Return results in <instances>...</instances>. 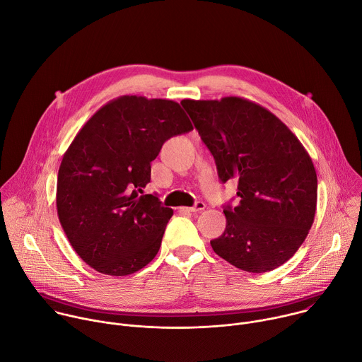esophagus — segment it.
Masks as SVG:
<instances>
[{
    "label": "esophagus",
    "mask_w": 362,
    "mask_h": 362,
    "mask_svg": "<svg viewBox=\"0 0 362 362\" xmlns=\"http://www.w3.org/2000/svg\"><path fill=\"white\" fill-rule=\"evenodd\" d=\"M206 208V204L203 203V202H197L194 206H192V208H180L183 212H192V214H194V212H202L203 209Z\"/></svg>",
    "instance_id": "1"
}]
</instances>
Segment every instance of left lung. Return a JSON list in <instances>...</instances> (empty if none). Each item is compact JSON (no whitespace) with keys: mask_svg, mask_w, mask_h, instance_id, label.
Segmentation results:
<instances>
[{"mask_svg":"<svg viewBox=\"0 0 362 362\" xmlns=\"http://www.w3.org/2000/svg\"><path fill=\"white\" fill-rule=\"evenodd\" d=\"M218 168L238 180L226 229L211 245L233 267L269 272L299 249L317 211V172L298 137L274 113L242 98L182 101Z\"/></svg>","mask_w":362,"mask_h":362,"instance_id":"obj_1","label":"left lung"}]
</instances>
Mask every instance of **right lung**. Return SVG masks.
I'll list each match as a JSON object with an SVG mask.
<instances>
[{"label": "right lung", "mask_w": 362, "mask_h": 362, "mask_svg": "<svg viewBox=\"0 0 362 362\" xmlns=\"http://www.w3.org/2000/svg\"><path fill=\"white\" fill-rule=\"evenodd\" d=\"M192 129L173 100L122 95L77 133L59 169L56 202L63 230L88 267L126 276L158 255L173 211L143 189L163 143Z\"/></svg>", "instance_id": "add662e5"}]
</instances>
